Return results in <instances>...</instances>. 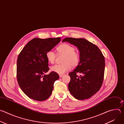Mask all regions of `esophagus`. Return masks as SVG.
Here are the masks:
<instances>
[{"mask_svg":"<svg viewBox=\"0 0 124 124\" xmlns=\"http://www.w3.org/2000/svg\"><path fill=\"white\" fill-rule=\"evenodd\" d=\"M63 76V75H59V77L60 78H61Z\"/></svg>","mask_w":124,"mask_h":124,"instance_id":"obj_1","label":"esophagus"}]
</instances>
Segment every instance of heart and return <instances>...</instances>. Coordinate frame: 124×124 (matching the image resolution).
Wrapping results in <instances>:
<instances>
[{
	"label": "heart",
	"mask_w": 124,
	"mask_h": 124,
	"mask_svg": "<svg viewBox=\"0 0 124 124\" xmlns=\"http://www.w3.org/2000/svg\"><path fill=\"white\" fill-rule=\"evenodd\" d=\"M58 54H64L63 60L64 63L59 65H55L51 67V70L59 75H63L69 70L72 67L78 65L80 60L79 54L75 51V47L68 44H63L58 46L56 48ZM46 58L50 63H54L56 55L51 50H49L46 53Z\"/></svg>",
	"instance_id": "obj_1"
}]
</instances>
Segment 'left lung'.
<instances>
[{
  "mask_svg": "<svg viewBox=\"0 0 124 124\" xmlns=\"http://www.w3.org/2000/svg\"><path fill=\"white\" fill-rule=\"evenodd\" d=\"M67 42L76 46L80 52V61L77 68L69 74L70 80L68 89L79 100L89 99L101 88L104 77L105 59L99 47L83 38H66ZM77 73L81 75L78 76Z\"/></svg>",
  "mask_w": 124,
  "mask_h": 124,
  "instance_id": "left-lung-1",
  "label": "left lung"
}]
</instances>
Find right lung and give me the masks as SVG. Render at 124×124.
I'll return each mask as SVG.
<instances>
[{"instance_id": "right-lung-1", "label": "right lung", "mask_w": 124, "mask_h": 124, "mask_svg": "<svg viewBox=\"0 0 124 124\" xmlns=\"http://www.w3.org/2000/svg\"><path fill=\"white\" fill-rule=\"evenodd\" d=\"M61 41L60 38H34L23 48L17 59L16 77L19 85L29 98L43 101L51 95L58 74L49 70L46 53Z\"/></svg>"}]
</instances>
